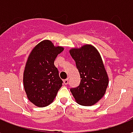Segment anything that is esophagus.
Instances as JSON below:
<instances>
[{
	"label": "esophagus",
	"instance_id": "obj_1",
	"mask_svg": "<svg viewBox=\"0 0 133 133\" xmlns=\"http://www.w3.org/2000/svg\"><path fill=\"white\" fill-rule=\"evenodd\" d=\"M63 82H64V85H67L68 83H69V79H65V80H64L63 81Z\"/></svg>",
	"mask_w": 133,
	"mask_h": 133
}]
</instances>
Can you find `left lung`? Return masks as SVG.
<instances>
[{
    "label": "left lung",
    "mask_w": 133,
    "mask_h": 133,
    "mask_svg": "<svg viewBox=\"0 0 133 133\" xmlns=\"http://www.w3.org/2000/svg\"><path fill=\"white\" fill-rule=\"evenodd\" d=\"M69 52L81 76L80 85L70 91L78 104L93 105L103 96L109 83L101 57L95 47L89 44L71 48Z\"/></svg>",
    "instance_id": "1"
}]
</instances>
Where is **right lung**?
Masks as SVG:
<instances>
[{
	"instance_id": "add662e5",
	"label": "right lung",
	"mask_w": 133,
	"mask_h": 133,
	"mask_svg": "<svg viewBox=\"0 0 133 133\" xmlns=\"http://www.w3.org/2000/svg\"><path fill=\"white\" fill-rule=\"evenodd\" d=\"M63 50V47H55L50 40H44L30 53L23 72V86L28 98L37 107L50 105L62 86L54 62Z\"/></svg>"
}]
</instances>
